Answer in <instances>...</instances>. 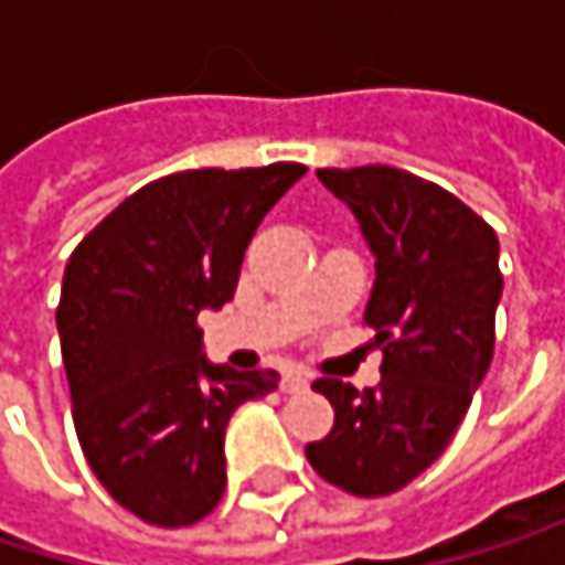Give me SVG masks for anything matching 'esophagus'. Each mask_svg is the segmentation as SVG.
I'll list each match as a JSON object with an SVG mask.
<instances>
[{"label": "esophagus", "instance_id": "1", "mask_svg": "<svg viewBox=\"0 0 565 565\" xmlns=\"http://www.w3.org/2000/svg\"><path fill=\"white\" fill-rule=\"evenodd\" d=\"M307 376L300 373V370H287L281 376V393H300V390H307Z\"/></svg>", "mask_w": 565, "mask_h": 565}]
</instances>
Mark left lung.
Listing matches in <instances>:
<instances>
[{
    "mask_svg": "<svg viewBox=\"0 0 565 565\" xmlns=\"http://www.w3.org/2000/svg\"><path fill=\"white\" fill-rule=\"evenodd\" d=\"M376 258L363 320L383 347L376 390L317 380L333 428L307 461L333 488L383 498L415 481L455 438L494 356L504 290L498 235L448 189L395 167L317 170Z\"/></svg>",
    "mask_w": 565,
    "mask_h": 565,
    "instance_id": "left-lung-1",
    "label": "left lung"
}]
</instances>
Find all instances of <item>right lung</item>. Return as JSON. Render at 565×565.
Returning a JSON list of instances; mask_svg holds the SVG:
<instances>
[{
	"label": "right lung",
	"instance_id": "right-lung-1",
	"mask_svg": "<svg viewBox=\"0 0 565 565\" xmlns=\"http://www.w3.org/2000/svg\"><path fill=\"white\" fill-rule=\"evenodd\" d=\"M303 172L153 179L67 258L55 320L77 441L107 494L153 526L215 510L232 412L278 390L275 370L209 363L199 313L235 297L255 228Z\"/></svg>",
	"mask_w": 565,
	"mask_h": 565
}]
</instances>
